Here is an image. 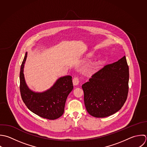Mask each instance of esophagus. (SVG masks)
I'll list each match as a JSON object with an SVG mask.
<instances>
[{
    "label": "esophagus",
    "mask_w": 147,
    "mask_h": 147,
    "mask_svg": "<svg viewBox=\"0 0 147 147\" xmlns=\"http://www.w3.org/2000/svg\"><path fill=\"white\" fill-rule=\"evenodd\" d=\"M79 82H80V81L78 77H74L73 79V83L74 85H77L79 84Z\"/></svg>",
    "instance_id": "1"
}]
</instances>
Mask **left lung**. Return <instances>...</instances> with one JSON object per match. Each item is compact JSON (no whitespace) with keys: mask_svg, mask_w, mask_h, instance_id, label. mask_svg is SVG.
I'll use <instances>...</instances> for the list:
<instances>
[{"mask_svg":"<svg viewBox=\"0 0 147 147\" xmlns=\"http://www.w3.org/2000/svg\"><path fill=\"white\" fill-rule=\"evenodd\" d=\"M129 75L125 56L93 74L82 85L87 112L93 117L101 118L121 109L128 97Z\"/></svg>","mask_w":147,"mask_h":147,"instance_id":"left-lung-1","label":"left lung"}]
</instances>
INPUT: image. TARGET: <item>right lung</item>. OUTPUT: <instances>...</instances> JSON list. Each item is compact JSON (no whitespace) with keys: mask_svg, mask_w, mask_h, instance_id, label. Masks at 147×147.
Returning <instances> with one entry per match:
<instances>
[{"mask_svg":"<svg viewBox=\"0 0 147 147\" xmlns=\"http://www.w3.org/2000/svg\"><path fill=\"white\" fill-rule=\"evenodd\" d=\"M27 55L26 53L20 71V92L22 99L28 109L36 115L49 120L57 119L63 114L67 97L73 89L72 77L67 76L59 78L46 92H34L27 87L24 77L23 68Z\"/></svg>","mask_w":147,"mask_h":147,"instance_id":"add662e5","label":"right lung"}]
</instances>
